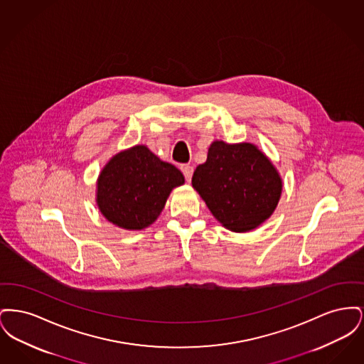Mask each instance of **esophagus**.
Wrapping results in <instances>:
<instances>
[{
    "instance_id": "1",
    "label": "esophagus",
    "mask_w": 364,
    "mask_h": 364,
    "mask_svg": "<svg viewBox=\"0 0 364 364\" xmlns=\"http://www.w3.org/2000/svg\"><path fill=\"white\" fill-rule=\"evenodd\" d=\"M180 169H181V172L184 174L186 180L190 183L191 177H192V173H193V168L191 165H181Z\"/></svg>"
}]
</instances>
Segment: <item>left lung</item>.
Listing matches in <instances>:
<instances>
[{"mask_svg": "<svg viewBox=\"0 0 364 364\" xmlns=\"http://www.w3.org/2000/svg\"><path fill=\"white\" fill-rule=\"evenodd\" d=\"M192 187L223 225L233 232H248L273 214L282 181L254 144L217 140L208 149L206 162L195 169Z\"/></svg>", "mask_w": 364, "mask_h": 364, "instance_id": "left-lung-1", "label": "left lung"}]
</instances>
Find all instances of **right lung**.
Masks as SVG:
<instances>
[{"mask_svg": "<svg viewBox=\"0 0 364 364\" xmlns=\"http://www.w3.org/2000/svg\"><path fill=\"white\" fill-rule=\"evenodd\" d=\"M183 173L161 161L146 146H135L113 156L98 177L97 203L107 221L136 230L151 225Z\"/></svg>", "mask_w": 364, "mask_h": 364, "instance_id": "obj_1", "label": "right lung"}]
</instances>
